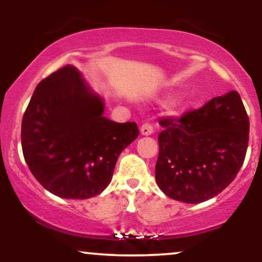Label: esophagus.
I'll return each mask as SVG.
<instances>
[{
	"label": "esophagus",
	"instance_id": "esophagus-1",
	"mask_svg": "<svg viewBox=\"0 0 262 262\" xmlns=\"http://www.w3.org/2000/svg\"><path fill=\"white\" fill-rule=\"evenodd\" d=\"M140 133H141V135H145V137H148V135H151L152 133H154V128H152V125L149 124V123H145V124L141 125Z\"/></svg>",
	"mask_w": 262,
	"mask_h": 262
}]
</instances>
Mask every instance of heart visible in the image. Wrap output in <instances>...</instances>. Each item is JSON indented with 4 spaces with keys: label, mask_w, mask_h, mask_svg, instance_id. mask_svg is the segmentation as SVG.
<instances>
[{
    "label": "heart",
    "mask_w": 262,
    "mask_h": 262,
    "mask_svg": "<svg viewBox=\"0 0 262 262\" xmlns=\"http://www.w3.org/2000/svg\"><path fill=\"white\" fill-rule=\"evenodd\" d=\"M179 95H180L179 92H170V93H167V95L165 96L164 98H162V101H164V102H171V101L175 100V98ZM186 104H187V103H186V102H181V103L177 104V108H179V110H180V108H185Z\"/></svg>",
    "instance_id": "heart-1"
}]
</instances>
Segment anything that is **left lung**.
<instances>
[{
  "label": "left lung",
  "instance_id": "left-lung-1",
  "mask_svg": "<svg viewBox=\"0 0 262 262\" xmlns=\"http://www.w3.org/2000/svg\"><path fill=\"white\" fill-rule=\"evenodd\" d=\"M156 183L166 196L201 203L235 179L249 143V118L240 95L230 91L180 119H161Z\"/></svg>",
  "mask_w": 262,
  "mask_h": 262
}]
</instances>
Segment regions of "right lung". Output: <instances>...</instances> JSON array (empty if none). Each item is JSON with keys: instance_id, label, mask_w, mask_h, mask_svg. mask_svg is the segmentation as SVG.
<instances>
[{"instance_id": "add662e5", "label": "right lung", "mask_w": 262, "mask_h": 262, "mask_svg": "<svg viewBox=\"0 0 262 262\" xmlns=\"http://www.w3.org/2000/svg\"><path fill=\"white\" fill-rule=\"evenodd\" d=\"M103 98L66 65L35 87L22 121V150L33 176L50 193L87 200L110 185L118 156L137 139L134 122L103 116Z\"/></svg>"}]
</instances>
